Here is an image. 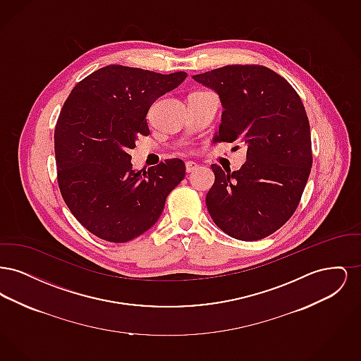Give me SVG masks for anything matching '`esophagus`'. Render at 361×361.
I'll return each mask as SVG.
<instances>
[{
  "label": "esophagus",
  "instance_id": "esophagus-1",
  "mask_svg": "<svg viewBox=\"0 0 361 361\" xmlns=\"http://www.w3.org/2000/svg\"><path fill=\"white\" fill-rule=\"evenodd\" d=\"M196 169H197V164L196 162H193V161L185 162V172L192 173L193 171H196Z\"/></svg>",
  "mask_w": 361,
  "mask_h": 361
}]
</instances>
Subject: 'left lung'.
I'll return each mask as SVG.
<instances>
[{
	"mask_svg": "<svg viewBox=\"0 0 361 361\" xmlns=\"http://www.w3.org/2000/svg\"><path fill=\"white\" fill-rule=\"evenodd\" d=\"M219 94L222 123L214 142H245L246 162L224 172L211 165L206 197L215 224L240 240H262L299 206L312 165L306 109L287 80L259 65H230L193 75Z\"/></svg>",
	"mask_w": 361,
	"mask_h": 361,
	"instance_id": "8db88e82",
	"label": "left lung"
}]
</instances>
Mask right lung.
Wrapping results in <instances>:
<instances>
[{
	"instance_id": "add662e5",
	"label": "right lung",
	"mask_w": 361,
	"mask_h": 361,
	"mask_svg": "<svg viewBox=\"0 0 361 361\" xmlns=\"http://www.w3.org/2000/svg\"><path fill=\"white\" fill-rule=\"evenodd\" d=\"M187 78L109 65L71 90L54 133L58 185L75 219L96 237L121 243L147 231L162 214L168 195L185 176L172 158L134 171L137 137L150 134L152 104Z\"/></svg>"
}]
</instances>
